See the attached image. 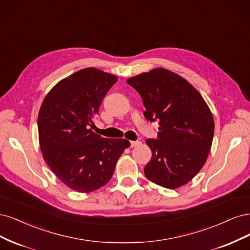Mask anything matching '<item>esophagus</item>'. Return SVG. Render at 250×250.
Masks as SVG:
<instances>
[{
	"mask_svg": "<svg viewBox=\"0 0 250 250\" xmlns=\"http://www.w3.org/2000/svg\"><path fill=\"white\" fill-rule=\"evenodd\" d=\"M130 143H131V147H136V146H138L141 144L140 141H131Z\"/></svg>",
	"mask_w": 250,
	"mask_h": 250,
	"instance_id": "34e87169",
	"label": "esophagus"
}]
</instances>
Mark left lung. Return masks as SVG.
Listing matches in <instances>:
<instances>
[{
  "mask_svg": "<svg viewBox=\"0 0 250 250\" xmlns=\"http://www.w3.org/2000/svg\"><path fill=\"white\" fill-rule=\"evenodd\" d=\"M139 92L149 122H159L156 139H146L151 159L146 179L168 189L191 181L205 165L214 136V119L200 93L188 81L165 68L126 80Z\"/></svg>",
  "mask_w": 250,
  "mask_h": 250,
  "instance_id": "left-lung-1",
  "label": "left lung"
}]
</instances>
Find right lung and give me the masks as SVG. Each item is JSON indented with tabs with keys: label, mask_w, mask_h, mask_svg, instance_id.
<instances>
[{
	"label": "right lung",
	"mask_w": 250,
	"mask_h": 250,
	"mask_svg": "<svg viewBox=\"0 0 250 250\" xmlns=\"http://www.w3.org/2000/svg\"><path fill=\"white\" fill-rule=\"evenodd\" d=\"M117 77L94 67L61 80L46 94L38 114L40 149L56 176L72 190L91 192L113 175L125 139H108L92 131L93 117Z\"/></svg>",
	"instance_id": "1"
}]
</instances>
